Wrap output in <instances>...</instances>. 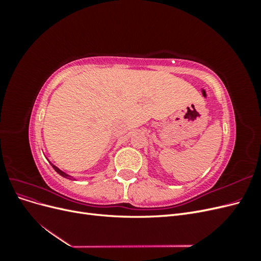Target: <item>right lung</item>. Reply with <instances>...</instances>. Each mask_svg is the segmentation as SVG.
Instances as JSON below:
<instances>
[{
  "mask_svg": "<svg viewBox=\"0 0 261 261\" xmlns=\"http://www.w3.org/2000/svg\"><path fill=\"white\" fill-rule=\"evenodd\" d=\"M50 163H51V162H50ZM51 165H52V168H53V169H54L55 171H57V172L59 173V174H60L61 176H63V177H65V178H68V179H72V178H73V179H75L74 177H72V176H69L68 174H66V173H65V172H63L62 170H60V169H59L58 167H55V165H54V164H52V163H51Z\"/></svg>",
  "mask_w": 261,
  "mask_h": 261,
  "instance_id": "1",
  "label": "right lung"
}]
</instances>
